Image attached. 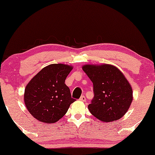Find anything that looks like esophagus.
<instances>
[{
	"instance_id": "1",
	"label": "esophagus",
	"mask_w": 155,
	"mask_h": 155,
	"mask_svg": "<svg viewBox=\"0 0 155 155\" xmlns=\"http://www.w3.org/2000/svg\"><path fill=\"white\" fill-rule=\"evenodd\" d=\"M79 100L81 101H85V100H86L85 97H84V95H82V96L80 97V98L79 99Z\"/></svg>"
}]
</instances>
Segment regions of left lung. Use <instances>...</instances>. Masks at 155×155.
<instances>
[{
    "label": "left lung",
    "instance_id": "obj_1",
    "mask_svg": "<svg viewBox=\"0 0 155 155\" xmlns=\"http://www.w3.org/2000/svg\"><path fill=\"white\" fill-rule=\"evenodd\" d=\"M82 70L93 83L90 113L103 122L123 117L133 101V90L121 71L109 64L84 65Z\"/></svg>",
    "mask_w": 155,
    "mask_h": 155
}]
</instances>
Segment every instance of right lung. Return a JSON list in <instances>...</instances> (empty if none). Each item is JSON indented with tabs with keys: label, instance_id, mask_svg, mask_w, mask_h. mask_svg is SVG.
<instances>
[{
	"label": "right lung",
	"instance_id": "add662e5",
	"mask_svg": "<svg viewBox=\"0 0 155 155\" xmlns=\"http://www.w3.org/2000/svg\"><path fill=\"white\" fill-rule=\"evenodd\" d=\"M73 67L68 65L51 64L41 70L25 90L24 101L27 110L36 119L54 124L66 114L75 101L65 80Z\"/></svg>",
	"mask_w": 155,
	"mask_h": 155
}]
</instances>
